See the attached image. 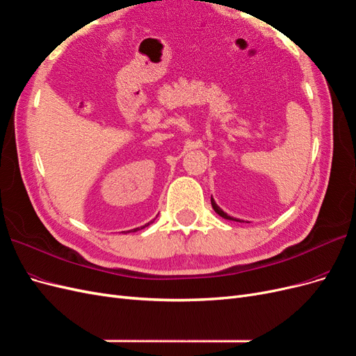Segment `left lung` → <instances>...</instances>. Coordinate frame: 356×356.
<instances>
[{"instance_id":"obj_1","label":"left lung","mask_w":356,"mask_h":356,"mask_svg":"<svg viewBox=\"0 0 356 356\" xmlns=\"http://www.w3.org/2000/svg\"><path fill=\"white\" fill-rule=\"evenodd\" d=\"M211 205H213L214 211H216L217 214H219L220 217H223V219H227V220H234V222H244V220H239V219H236V217H232V216H229L227 213H225V211H223V210L219 207V205L216 204V201L213 200V197H211Z\"/></svg>"}]
</instances>
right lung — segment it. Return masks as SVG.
Returning <instances> with one entry per match:
<instances>
[{
    "instance_id": "1",
    "label": "right lung",
    "mask_w": 356,
    "mask_h": 356,
    "mask_svg": "<svg viewBox=\"0 0 356 356\" xmlns=\"http://www.w3.org/2000/svg\"><path fill=\"white\" fill-rule=\"evenodd\" d=\"M151 223H152V222H149V223H146L145 226H140V227H136V229H131V231H134V232H136V231H140V229H143V227L149 226V225H151Z\"/></svg>"
}]
</instances>
